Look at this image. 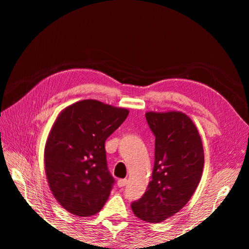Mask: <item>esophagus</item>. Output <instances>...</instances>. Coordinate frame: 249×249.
I'll use <instances>...</instances> for the list:
<instances>
[{"mask_svg": "<svg viewBox=\"0 0 249 249\" xmlns=\"http://www.w3.org/2000/svg\"><path fill=\"white\" fill-rule=\"evenodd\" d=\"M127 184V179L126 178H120L117 180V186L118 187H124Z\"/></svg>", "mask_w": 249, "mask_h": 249, "instance_id": "obj_1", "label": "esophagus"}]
</instances>
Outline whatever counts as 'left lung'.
Wrapping results in <instances>:
<instances>
[{
	"label": "left lung",
	"instance_id": "left-lung-1",
	"mask_svg": "<svg viewBox=\"0 0 249 249\" xmlns=\"http://www.w3.org/2000/svg\"><path fill=\"white\" fill-rule=\"evenodd\" d=\"M155 140V165L145 193L132 202L134 214L162 222L186 206L200 182L205 154L191 118L179 111L146 112Z\"/></svg>",
	"mask_w": 249,
	"mask_h": 249
}]
</instances>
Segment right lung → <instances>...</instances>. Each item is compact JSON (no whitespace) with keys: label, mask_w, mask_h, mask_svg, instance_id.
<instances>
[{"label":"right lung","mask_w":249,"mask_h":249,"mask_svg":"<svg viewBox=\"0 0 249 249\" xmlns=\"http://www.w3.org/2000/svg\"><path fill=\"white\" fill-rule=\"evenodd\" d=\"M127 115V109L84 100L56 118L44 147V169L53 195L70 213L88 217L106 203L114 178L105 142Z\"/></svg>","instance_id":"right-lung-1"}]
</instances>
